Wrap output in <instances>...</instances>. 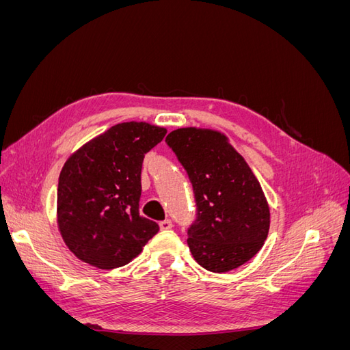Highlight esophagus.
I'll list each match as a JSON object with an SVG mask.
<instances>
[{"mask_svg": "<svg viewBox=\"0 0 350 350\" xmlns=\"http://www.w3.org/2000/svg\"><path fill=\"white\" fill-rule=\"evenodd\" d=\"M159 226H161L162 230H167V229L172 228V221L169 220V219H165V220L161 221V224H159Z\"/></svg>", "mask_w": 350, "mask_h": 350, "instance_id": "obj_1", "label": "esophagus"}]
</instances>
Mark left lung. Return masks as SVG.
<instances>
[{"label": "left lung", "instance_id": "left-lung-1", "mask_svg": "<svg viewBox=\"0 0 350 350\" xmlns=\"http://www.w3.org/2000/svg\"><path fill=\"white\" fill-rule=\"evenodd\" d=\"M166 143L194 188L197 219L188 229L194 260L213 273L238 269L262 248L270 229V207L257 176L217 130L185 126L169 133Z\"/></svg>", "mask_w": 350, "mask_h": 350}]
</instances>
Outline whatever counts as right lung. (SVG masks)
I'll list each match as a JSON object with an SVG mask.
<instances>
[{"label": "right lung", "instance_id": "add662e5", "mask_svg": "<svg viewBox=\"0 0 350 350\" xmlns=\"http://www.w3.org/2000/svg\"><path fill=\"white\" fill-rule=\"evenodd\" d=\"M167 130L149 122H121L84 143L61 169L57 225L68 250L102 270L122 267L143 251L159 225L142 217L144 154Z\"/></svg>", "mask_w": 350, "mask_h": 350}]
</instances>
